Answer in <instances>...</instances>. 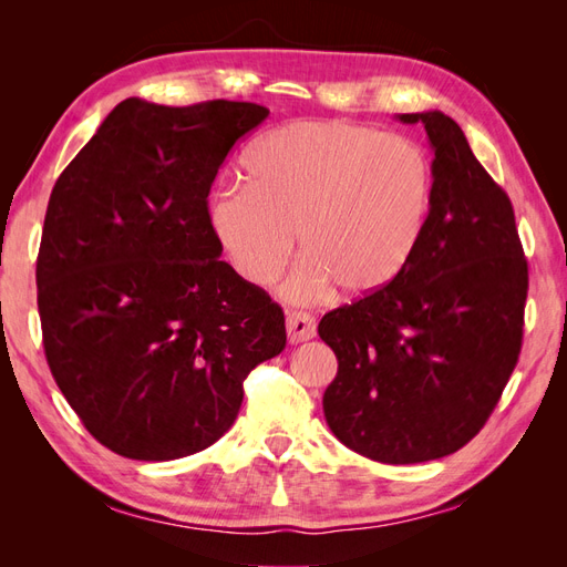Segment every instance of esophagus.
<instances>
[{
    "instance_id": "obj_1",
    "label": "esophagus",
    "mask_w": 567,
    "mask_h": 567,
    "mask_svg": "<svg viewBox=\"0 0 567 567\" xmlns=\"http://www.w3.org/2000/svg\"><path fill=\"white\" fill-rule=\"evenodd\" d=\"M286 333H288V342H305L315 338V317L305 315V312H288L286 315Z\"/></svg>"
}]
</instances>
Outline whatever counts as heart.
Masks as SVG:
<instances>
[{
    "label": "heart",
    "instance_id": "obj_1",
    "mask_svg": "<svg viewBox=\"0 0 567 567\" xmlns=\"http://www.w3.org/2000/svg\"><path fill=\"white\" fill-rule=\"evenodd\" d=\"M244 167L248 184L219 186L208 203L215 241L244 281H277L296 234L307 260L281 288L290 302H315L333 288L373 296L414 260L433 208V167L416 142L340 120H298L262 134Z\"/></svg>",
    "mask_w": 567,
    "mask_h": 567
}]
</instances>
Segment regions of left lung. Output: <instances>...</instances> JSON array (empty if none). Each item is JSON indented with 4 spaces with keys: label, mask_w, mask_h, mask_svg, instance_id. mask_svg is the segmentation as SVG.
<instances>
[{
    "label": "left lung",
    "mask_w": 567,
    "mask_h": 567,
    "mask_svg": "<svg viewBox=\"0 0 567 567\" xmlns=\"http://www.w3.org/2000/svg\"><path fill=\"white\" fill-rule=\"evenodd\" d=\"M433 151V208L414 260L373 296L323 315L338 357L331 433L381 463L454 454L489 419L523 346L527 260L511 200L442 111L400 113Z\"/></svg>",
    "instance_id": "1"
}]
</instances>
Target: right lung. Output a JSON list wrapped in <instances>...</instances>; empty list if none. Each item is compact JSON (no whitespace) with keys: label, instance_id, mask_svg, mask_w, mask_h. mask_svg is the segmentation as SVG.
I'll return each instance as SVG.
<instances>
[{"label":"right lung","instance_id":"obj_1","mask_svg":"<svg viewBox=\"0 0 567 567\" xmlns=\"http://www.w3.org/2000/svg\"><path fill=\"white\" fill-rule=\"evenodd\" d=\"M267 115L246 101L125 99L51 192L38 255L47 362L120 456L210 447L250 369L286 348L281 307L219 260L208 221L219 165Z\"/></svg>","mask_w":567,"mask_h":567}]
</instances>
